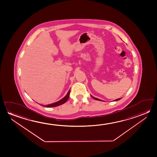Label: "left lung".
<instances>
[{"label":"left lung","instance_id":"1","mask_svg":"<svg viewBox=\"0 0 157 157\" xmlns=\"http://www.w3.org/2000/svg\"><path fill=\"white\" fill-rule=\"evenodd\" d=\"M91 97L94 99L95 100H99V101H102V100H101L99 99H98V98H94V97H93V96H92L91 95ZM120 99H121V98H119V99H117L115 100V101H118V100H120Z\"/></svg>","mask_w":157,"mask_h":157}]
</instances>
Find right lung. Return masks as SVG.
Here are the masks:
<instances>
[{
  "instance_id": "1",
  "label": "right lung",
  "mask_w": 157,
  "mask_h": 157,
  "mask_svg": "<svg viewBox=\"0 0 157 157\" xmlns=\"http://www.w3.org/2000/svg\"><path fill=\"white\" fill-rule=\"evenodd\" d=\"M70 90H69L68 92H67V94L66 95V96H65V97L63 98L62 99L58 101L57 102L53 103V104H51L47 105H43V106L46 107H56V106H59V105H60L64 104V103L66 102V101H67V99H69V95H70Z\"/></svg>"
}]
</instances>
